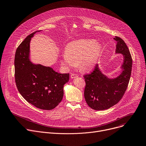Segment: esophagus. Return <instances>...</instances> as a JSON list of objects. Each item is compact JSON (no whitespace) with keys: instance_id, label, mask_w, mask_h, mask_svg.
Segmentation results:
<instances>
[{"instance_id":"34e87169","label":"esophagus","mask_w":146,"mask_h":146,"mask_svg":"<svg viewBox=\"0 0 146 146\" xmlns=\"http://www.w3.org/2000/svg\"><path fill=\"white\" fill-rule=\"evenodd\" d=\"M77 77H78V75H77V74H76V73H72L70 75V77L72 78H74Z\"/></svg>"}]
</instances>
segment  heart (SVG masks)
Wrapping results in <instances>:
<instances>
[{"instance_id":"obj_1","label":"heart","mask_w":146,"mask_h":146,"mask_svg":"<svg viewBox=\"0 0 146 146\" xmlns=\"http://www.w3.org/2000/svg\"><path fill=\"white\" fill-rule=\"evenodd\" d=\"M101 46L94 40L80 39L72 41L66 48V53L61 56V64L66 68L79 64L80 69L87 71L94 65L100 54Z\"/></svg>"}]
</instances>
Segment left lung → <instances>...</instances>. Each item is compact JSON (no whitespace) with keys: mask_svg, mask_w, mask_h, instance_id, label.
<instances>
[{"mask_svg":"<svg viewBox=\"0 0 146 146\" xmlns=\"http://www.w3.org/2000/svg\"><path fill=\"white\" fill-rule=\"evenodd\" d=\"M114 39L117 41L116 53H121L124 57L121 74L110 79L101 73L96 64L90 73L83 76L86 82V101L95 110L108 109L118 103L128 88L131 76L132 59L129 50L121 38L115 36Z\"/></svg>","mask_w":146,"mask_h":146,"instance_id":"left-lung-1","label":"left lung"}]
</instances>
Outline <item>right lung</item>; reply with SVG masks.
Masks as SVG:
<instances>
[{"mask_svg":"<svg viewBox=\"0 0 146 146\" xmlns=\"http://www.w3.org/2000/svg\"><path fill=\"white\" fill-rule=\"evenodd\" d=\"M37 32L39 31L28 36L17 48L15 81L19 92L28 102L37 108L50 110L61 102L69 73H58L50 67L32 64L29 59V44Z\"/></svg>","mask_w":146,"mask_h":146,"instance_id":"obj_1","label":"right lung"}]
</instances>
